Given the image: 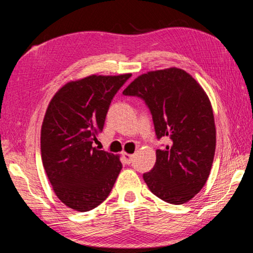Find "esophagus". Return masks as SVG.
<instances>
[{"mask_svg":"<svg viewBox=\"0 0 253 253\" xmlns=\"http://www.w3.org/2000/svg\"><path fill=\"white\" fill-rule=\"evenodd\" d=\"M132 157H134V155H130V154H127V153H124L123 154L124 162H125L126 164H128V165H129L130 163L132 162Z\"/></svg>","mask_w":253,"mask_h":253,"instance_id":"esophagus-1","label":"esophagus"}]
</instances>
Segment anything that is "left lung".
<instances>
[{
    "instance_id": "obj_1",
    "label": "left lung",
    "mask_w": 253,
    "mask_h": 253,
    "mask_svg": "<svg viewBox=\"0 0 253 253\" xmlns=\"http://www.w3.org/2000/svg\"><path fill=\"white\" fill-rule=\"evenodd\" d=\"M145 101L157 139L156 163L143 175L153 194L170 204H183L202 190L215 153V124L209 97L186 71L178 68L149 71L123 91Z\"/></svg>"
}]
</instances>
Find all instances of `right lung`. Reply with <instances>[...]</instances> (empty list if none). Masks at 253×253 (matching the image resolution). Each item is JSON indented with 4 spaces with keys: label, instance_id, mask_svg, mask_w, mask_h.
Listing matches in <instances>:
<instances>
[{
    "label": "right lung",
    "instance_id": "add662e5",
    "mask_svg": "<svg viewBox=\"0 0 253 253\" xmlns=\"http://www.w3.org/2000/svg\"><path fill=\"white\" fill-rule=\"evenodd\" d=\"M130 74L89 76L55 93L41 128V157L55 195L87 212L108 198L123 168L119 157L93 147L110 102Z\"/></svg>",
    "mask_w": 253,
    "mask_h": 253
}]
</instances>
